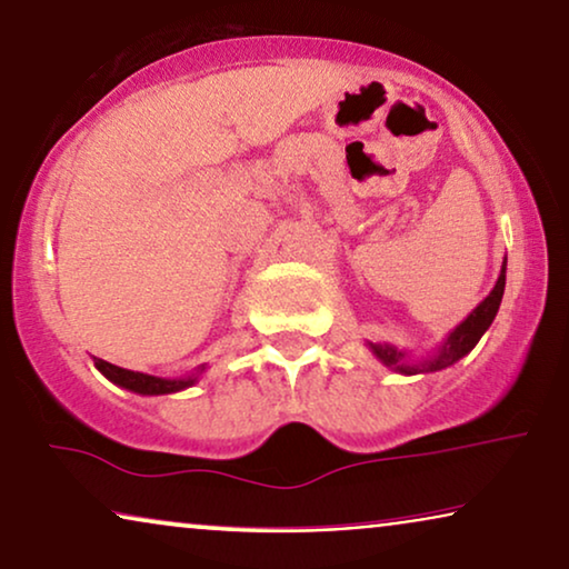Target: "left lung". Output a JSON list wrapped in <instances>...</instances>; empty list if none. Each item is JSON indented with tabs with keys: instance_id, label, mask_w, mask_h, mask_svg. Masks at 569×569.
<instances>
[{
	"instance_id": "8db88e82",
	"label": "left lung",
	"mask_w": 569,
	"mask_h": 569,
	"mask_svg": "<svg viewBox=\"0 0 569 569\" xmlns=\"http://www.w3.org/2000/svg\"><path fill=\"white\" fill-rule=\"evenodd\" d=\"M503 288H506V260L501 266V276H498L493 291H490L486 299H482L478 307L468 313V319L460 321V325L447 335L445 342L439 345L435 352L427 355V358L411 360L409 352L398 350V347L388 342H368L370 352L376 355L386 368L401 372V376H419V372H437L455 366L457 360L465 358V355L480 342V337L488 332L490 325H493L498 307H501V299H503Z\"/></svg>"
}]
</instances>
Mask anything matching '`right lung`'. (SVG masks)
<instances>
[{
	"label": "right lung",
	"instance_id": "right-lung-1",
	"mask_svg": "<svg viewBox=\"0 0 569 569\" xmlns=\"http://www.w3.org/2000/svg\"><path fill=\"white\" fill-rule=\"evenodd\" d=\"M94 368L107 380H112L114 386L124 388V391L140 393V396H163V393L183 391V388H189V386L197 383L201 372L207 370V366H201L197 372H191V376H183V378H158V376H148V372L117 368V366H112V362H107V360H101V358H94Z\"/></svg>",
	"mask_w": 569,
	"mask_h": 569
}]
</instances>
